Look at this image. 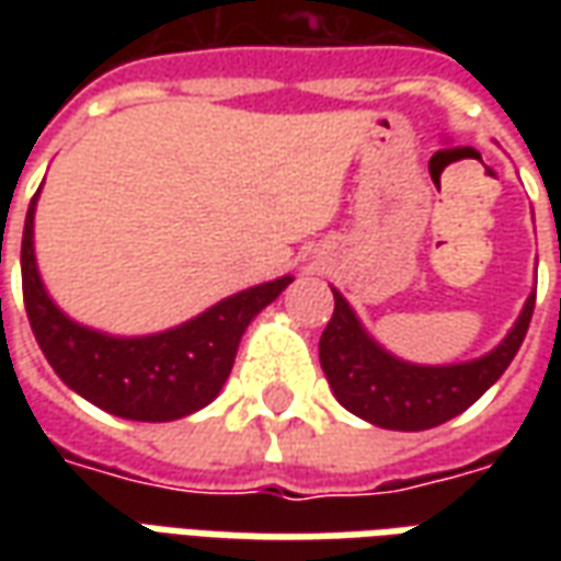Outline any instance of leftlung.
Masks as SVG:
<instances>
[{"mask_svg": "<svg viewBox=\"0 0 561 561\" xmlns=\"http://www.w3.org/2000/svg\"><path fill=\"white\" fill-rule=\"evenodd\" d=\"M535 294L505 342L481 360L457 366H412L378 348L354 318L352 306L333 291V316L318 342L321 369L336 400L357 417L385 430H430L466 412L502 378L526 340Z\"/></svg>", "mask_w": 561, "mask_h": 561, "instance_id": "1", "label": "left lung"}]
</instances>
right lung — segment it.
Here are the masks:
<instances>
[{"label":"right lung","instance_id":"add662e5","mask_svg":"<svg viewBox=\"0 0 561 561\" xmlns=\"http://www.w3.org/2000/svg\"><path fill=\"white\" fill-rule=\"evenodd\" d=\"M35 197L20 245L23 304L32 333L56 376L83 400L126 421H176L216 400L225 378L231 376L243 330L288 288L291 276L233 294L183 328L138 340L104 336L62 316L44 291L32 249Z\"/></svg>","mask_w":561,"mask_h":561}]
</instances>
